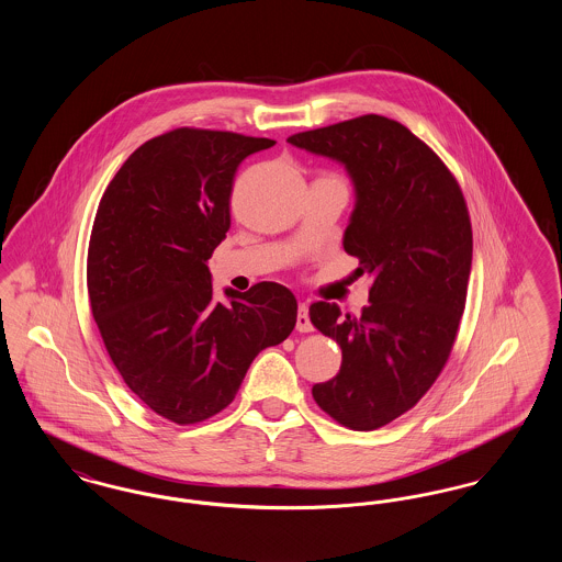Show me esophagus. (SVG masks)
I'll use <instances>...</instances> for the list:
<instances>
[{
    "label": "esophagus",
    "instance_id": "1",
    "mask_svg": "<svg viewBox=\"0 0 562 562\" xmlns=\"http://www.w3.org/2000/svg\"><path fill=\"white\" fill-rule=\"evenodd\" d=\"M296 330L299 333H312L314 330L312 321H310V307L305 303H301L299 312H296Z\"/></svg>",
    "mask_w": 562,
    "mask_h": 562
}]
</instances>
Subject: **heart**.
Masks as SVG:
<instances>
[{"mask_svg":"<svg viewBox=\"0 0 562 562\" xmlns=\"http://www.w3.org/2000/svg\"><path fill=\"white\" fill-rule=\"evenodd\" d=\"M324 177H335V175H324Z\"/></svg>","mask_w":562,"mask_h":562,"instance_id":"obj_1","label":"heart"}]
</instances>
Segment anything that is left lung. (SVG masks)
<instances>
[{
	"label": "left lung",
	"mask_w": 562,
	"mask_h": 562,
	"mask_svg": "<svg viewBox=\"0 0 562 562\" xmlns=\"http://www.w3.org/2000/svg\"><path fill=\"white\" fill-rule=\"evenodd\" d=\"M289 143L348 168L356 209L344 248L371 278L360 316L310 305L344 356L312 394L346 428H383L424 398L451 356L472 268L468 204L445 161L396 120L369 113Z\"/></svg>",
	"instance_id": "8db88e82"
}]
</instances>
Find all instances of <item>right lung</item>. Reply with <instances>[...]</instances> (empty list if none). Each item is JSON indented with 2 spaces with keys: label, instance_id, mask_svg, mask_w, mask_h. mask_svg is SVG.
<instances>
[{
  "label": "right lung",
  "instance_id": "1",
  "mask_svg": "<svg viewBox=\"0 0 562 562\" xmlns=\"http://www.w3.org/2000/svg\"><path fill=\"white\" fill-rule=\"evenodd\" d=\"M271 138L175 128L143 143L97 209L86 282L90 310L124 383L164 419L200 424L240 390L261 349L296 324L276 282L214 301L206 261L225 238L236 170Z\"/></svg>",
  "mask_w": 562,
  "mask_h": 562
}]
</instances>
